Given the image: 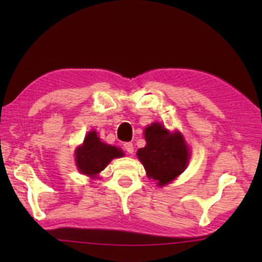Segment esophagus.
<instances>
[{
	"mask_svg": "<svg viewBox=\"0 0 262 262\" xmlns=\"http://www.w3.org/2000/svg\"><path fill=\"white\" fill-rule=\"evenodd\" d=\"M123 149H125V151H127L128 154H133L134 152V145L130 142H126V143H123Z\"/></svg>",
	"mask_w": 262,
	"mask_h": 262,
	"instance_id": "obj_1",
	"label": "esophagus"
}]
</instances>
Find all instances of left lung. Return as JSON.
I'll use <instances>...</instances> for the list:
<instances>
[{
    "mask_svg": "<svg viewBox=\"0 0 262 262\" xmlns=\"http://www.w3.org/2000/svg\"><path fill=\"white\" fill-rule=\"evenodd\" d=\"M147 145L139 149L137 157L143 164L147 176L164 186L183 172L188 164L189 151L179 133L171 134L161 123L145 128Z\"/></svg>",
    "mask_w": 262,
    "mask_h": 262,
    "instance_id": "obj_1",
    "label": "left lung"
}]
</instances>
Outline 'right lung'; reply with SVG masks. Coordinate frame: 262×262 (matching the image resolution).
Masks as SVG:
<instances>
[{"mask_svg":"<svg viewBox=\"0 0 262 262\" xmlns=\"http://www.w3.org/2000/svg\"><path fill=\"white\" fill-rule=\"evenodd\" d=\"M76 165L83 174L96 177L113 158L123 156L121 149L103 143L95 130L89 133L76 150Z\"/></svg>","mask_w":262,"mask_h":262,"instance_id":"1","label":"right lung"}]
</instances>
